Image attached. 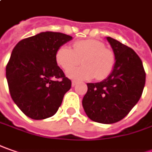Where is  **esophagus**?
I'll list each match as a JSON object with an SVG mask.
<instances>
[{
    "label": "esophagus",
    "mask_w": 152,
    "mask_h": 152,
    "mask_svg": "<svg viewBox=\"0 0 152 152\" xmlns=\"http://www.w3.org/2000/svg\"><path fill=\"white\" fill-rule=\"evenodd\" d=\"M76 84H77V82L76 81H72V82H71V86H75Z\"/></svg>",
    "instance_id": "obj_1"
}]
</instances>
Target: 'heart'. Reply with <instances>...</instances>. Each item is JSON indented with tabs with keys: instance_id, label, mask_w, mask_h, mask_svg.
Wrapping results in <instances>:
<instances>
[{
	"instance_id": "heart-1",
	"label": "heart",
	"mask_w": 152,
	"mask_h": 152,
	"mask_svg": "<svg viewBox=\"0 0 152 152\" xmlns=\"http://www.w3.org/2000/svg\"><path fill=\"white\" fill-rule=\"evenodd\" d=\"M83 66L71 70L80 64ZM57 65L67 72L66 76L73 80H89L96 78L97 81L106 79L113 71L116 64V56L111 49L96 39H82L75 42L72 50L62 45L55 54ZM71 71H70L69 70Z\"/></svg>"
}]
</instances>
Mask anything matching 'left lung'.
<instances>
[{
  "instance_id": "obj_1",
  "label": "left lung",
  "mask_w": 152,
  "mask_h": 152,
  "mask_svg": "<svg viewBox=\"0 0 152 152\" xmlns=\"http://www.w3.org/2000/svg\"><path fill=\"white\" fill-rule=\"evenodd\" d=\"M116 56V64L107 79L87 83L82 106L94 122L113 124L123 119L138 102L145 83L142 61L131 48L107 38Z\"/></svg>"
}]
</instances>
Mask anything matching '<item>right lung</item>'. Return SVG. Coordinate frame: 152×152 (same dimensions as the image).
<instances>
[{
    "mask_svg": "<svg viewBox=\"0 0 152 152\" xmlns=\"http://www.w3.org/2000/svg\"><path fill=\"white\" fill-rule=\"evenodd\" d=\"M71 39L62 33L43 32L14 47L6 68L8 87L14 102L29 118L53 116L71 89V81L57 65L55 54Z\"/></svg>",
    "mask_w": 152,
    "mask_h": 152,
    "instance_id": "right-lung-1",
    "label": "right lung"
}]
</instances>
